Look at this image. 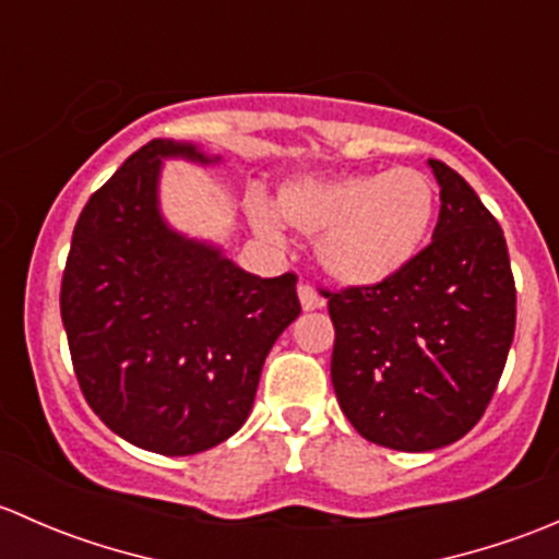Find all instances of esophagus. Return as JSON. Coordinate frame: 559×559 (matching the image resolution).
Here are the masks:
<instances>
[{
	"label": "esophagus",
	"instance_id": "1",
	"mask_svg": "<svg viewBox=\"0 0 559 559\" xmlns=\"http://www.w3.org/2000/svg\"><path fill=\"white\" fill-rule=\"evenodd\" d=\"M297 297H300L302 311H319V308H324V297H321L311 284L297 286Z\"/></svg>",
	"mask_w": 559,
	"mask_h": 559
}]
</instances>
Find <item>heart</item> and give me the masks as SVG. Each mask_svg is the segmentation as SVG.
<instances>
[{
	"label": "heart",
	"mask_w": 559,
	"mask_h": 559,
	"mask_svg": "<svg viewBox=\"0 0 559 559\" xmlns=\"http://www.w3.org/2000/svg\"><path fill=\"white\" fill-rule=\"evenodd\" d=\"M275 213L251 205L257 233L273 238L278 222L316 240L319 267L352 289L397 281L425 251L436 222V189L411 167L335 178H292L275 191Z\"/></svg>",
	"instance_id": "b5f03b06"
}]
</instances>
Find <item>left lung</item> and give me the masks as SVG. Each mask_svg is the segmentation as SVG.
<instances>
[{"mask_svg": "<svg viewBox=\"0 0 559 559\" xmlns=\"http://www.w3.org/2000/svg\"><path fill=\"white\" fill-rule=\"evenodd\" d=\"M427 165L441 186L432 243L392 284L326 295L337 403L359 436L397 452H432L473 430L516 324L503 229L460 173Z\"/></svg>", "mask_w": 559, "mask_h": 559, "instance_id": "obj_1", "label": "left lung"}]
</instances>
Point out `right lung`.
I'll return each mask as SVG.
<instances>
[{
	"mask_svg": "<svg viewBox=\"0 0 559 559\" xmlns=\"http://www.w3.org/2000/svg\"><path fill=\"white\" fill-rule=\"evenodd\" d=\"M222 165L202 145L154 140L92 194L72 233L61 321L78 384L116 436L186 456L243 427L297 278L246 273L213 240L162 213L165 162Z\"/></svg>",
	"mask_w": 559,
	"mask_h": 559,
	"instance_id": "1",
	"label": "right lung"
}]
</instances>
